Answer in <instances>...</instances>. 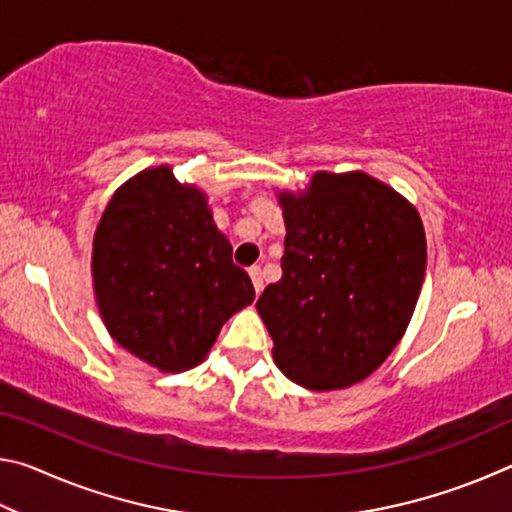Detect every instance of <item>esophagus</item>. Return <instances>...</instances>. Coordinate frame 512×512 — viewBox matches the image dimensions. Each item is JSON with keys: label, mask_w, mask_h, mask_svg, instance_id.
Returning a JSON list of instances; mask_svg holds the SVG:
<instances>
[{"label": "esophagus", "mask_w": 512, "mask_h": 512, "mask_svg": "<svg viewBox=\"0 0 512 512\" xmlns=\"http://www.w3.org/2000/svg\"><path fill=\"white\" fill-rule=\"evenodd\" d=\"M248 273H250V280H253V284H255V291H257V293H262V289H264V275H262V268H259V266H250V268H248Z\"/></svg>", "instance_id": "esophagus-1"}]
</instances>
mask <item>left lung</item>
Listing matches in <instances>:
<instances>
[{
	"mask_svg": "<svg viewBox=\"0 0 512 512\" xmlns=\"http://www.w3.org/2000/svg\"><path fill=\"white\" fill-rule=\"evenodd\" d=\"M280 201L282 277L257 300L273 359L311 391L357 384L413 316L427 268L420 216L363 171H318L307 194Z\"/></svg>",
	"mask_w": 512,
	"mask_h": 512,
	"instance_id": "left-lung-1",
	"label": "left lung"
}]
</instances>
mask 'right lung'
Wrapping results in <instances>:
<instances>
[{
    "instance_id": "obj_1",
    "label": "right lung",
    "mask_w": 512,
    "mask_h": 512,
    "mask_svg": "<svg viewBox=\"0 0 512 512\" xmlns=\"http://www.w3.org/2000/svg\"><path fill=\"white\" fill-rule=\"evenodd\" d=\"M92 273L112 339L164 372L196 366L225 320L255 300L205 196L169 167L140 173L108 203Z\"/></svg>"
}]
</instances>
